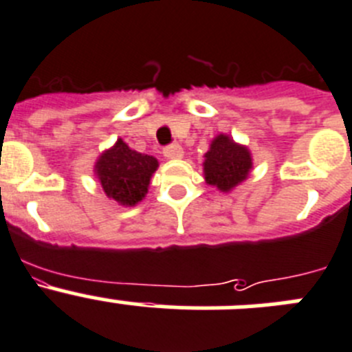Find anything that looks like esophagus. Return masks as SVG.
<instances>
[{
	"instance_id": "1",
	"label": "esophagus",
	"mask_w": 352,
	"mask_h": 352,
	"mask_svg": "<svg viewBox=\"0 0 352 352\" xmlns=\"http://www.w3.org/2000/svg\"><path fill=\"white\" fill-rule=\"evenodd\" d=\"M163 154H165V157H168V160H180V157L184 156V149L179 144H172V146L165 147Z\"/></svg>"
}]
</instances>
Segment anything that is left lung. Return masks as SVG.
<instances>
[{
    "label": "left lung",
    "mask_w": 352,
    "mask_h": 352,
    "mask_svg": "<svg viewBox=\"0 0 352 352\" xmlns=\"http://www.w3.org/2000/svg\"><path fill=\"white\" fill-rule=\"evenodd\" d=\"M252 154L248 147L234 142L229 135H217L205 154L203 173L210 186L219 191L229 192L246 180L252 170Z\"/></svg>",
    "instance_id": "obj_1"
}]
</instances>
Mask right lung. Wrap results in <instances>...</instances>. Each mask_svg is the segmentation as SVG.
I'll return each instance as SVG.
<instances>
[{
  "label": "right lung",
  "mask_w": 352,
  "mask_h": 352,
  "mask_svg": "<svg viewBox=\"0 0 352 352\" xmlns=\"http://www.w3.org/2000/svg\"><path fill=\"white\" fill-rule=\"evenodd\" d=\"M160 163L154 156L130 149L121 139L104 151L95 163V175L107 198L123 206H135L149 189Z\"/></svg>",
  "instance_id": "add662e5"
}]
</instances>
